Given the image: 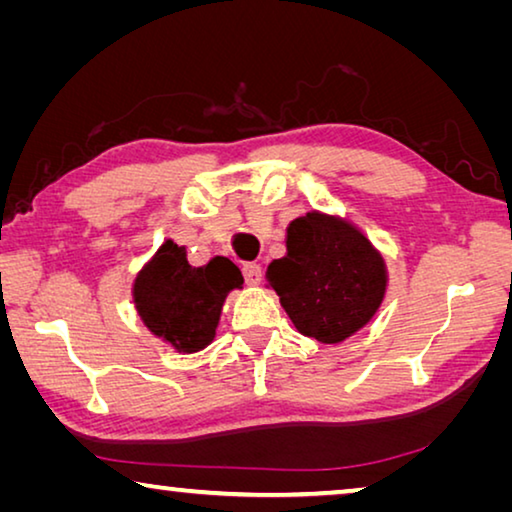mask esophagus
Returning <instances> with one entry per match:
<instances>
[{
  "instance_id": "obj_1",
  "label": "esophagus",
  "mask_w": 512,
  "mask_h": 512,
  "mask_svg": "<svg viewBox=\"0 0 512 512\" xmlns=\"http://www.w3.org/2000/svg\"><path fill=\"white\" fill-rule=\"evenodd\" d=\"M244 280L246 284H250V287H255V284H259V280H262V266L259 264H244Z\"/></svg>"
}]
</instances>
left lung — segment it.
Returning <instances> with one entry per match:
<instances>
[{"label": "left lung", "mask_w": 512, "mask_h": 512, "mask_svg": "<svg viewBox=\"0 0 512 512\" xmlns=\"http://www.w3.org/2000/svg\"><path fill=\"white\" fill-rule=\"evenodd\" d=\"M266 282L302 336L341 343L384 300L386 262L350 221L307 212L287 228V255L268 264Z\"/></svg>", "instance_id": "obj_1"}]
</instances>
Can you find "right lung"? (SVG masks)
<instances>
[{"mask_svg":"<svg viewBox=\"0 0 512 512\" xmlns=\"http://www.w3.org/2000/svg\"><path fill=\"white\" fill-rule=\"evenodd\" d=\"M244 277L228 257L187 262L185 246L164 241L135 277L133 302L142 323L173 350L192 354L214 341L223 302Z\"/></svg>","mask_w":512,"mask_h":512,"instance_id":"1","label":"right lung"}]
</instances>
